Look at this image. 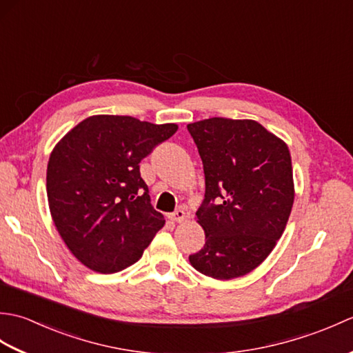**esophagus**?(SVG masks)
I'll return each mask as SVG.
<instances>
[{"label": "esophagus", "mask_w": 353, "mask_h": 353, "mask_svg": "<svg viewBox=\"0 0 353 353\" xmlns=\"http://www.w3.org/2000/svg\"><path fill=\"white\" fill-rule=\"evenodd\" d=\"M168 219L171 221H174V223H182L186 219V212L183 211V209H177L176 212H172V214L168 215Z\"/></svg>", "instance_id": "34e87169"}]
</instances>
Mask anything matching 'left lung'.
<instances>
[{
	"mask_svg": "<svg viewBox=\"0 0 353 353\" xmlns=\"http://www.w3.org/2000/svg\"><path fill=\"white\" fill-rule=\"evenodd\" d=\"M205 171L196 220L205 245L190 256L201 274L241 277L265 261L294 203L288 145L253 119L209 118L188 124Z\"/></svg>",
	"mask_w": 353,
	"mask_h": 353,
	"instance_id": "obj_1",
	"label": "left lung"
}]
</instances>
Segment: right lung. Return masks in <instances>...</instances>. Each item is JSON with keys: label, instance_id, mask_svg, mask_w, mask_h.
Instances as JSON below:
<instances>
[{"label": "right lung", "instance_id": "right-lung-1", "mask_svg": "<svg viewBox=\"0 0 353 353\" xmlns=\"http://www.w3.org/2000/svg\"><path fill=\"white\" fill-rule=\"evenodd\" d=\"M123 115H92L52 148L47 197L70 252L99 273L134 264L165 220L150 203L139 162L177 132Z\"/></svg>", "mask_w": 353, "mask_h": 353}]
</instances>
